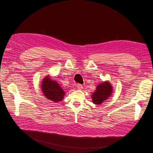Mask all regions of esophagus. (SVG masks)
<instances>
[{
  "instance_id": "1",
  "label": "esophagus",
  "mask_w": 153,
  "mask_h": 153,
  "mask_svg": "<svg viewBox=\"0 0 153 153\" xmlns=\"http://www.w3.org/2000/svg\"><path fill=\"white\" fill-rule=\"evenodd\" d=\"M76 86H77V88L79 90H81V89H82V88H83V87H82V85L81 84H77Z\"/></svg>"
}]
</instances>
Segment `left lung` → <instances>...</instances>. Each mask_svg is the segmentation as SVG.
<instances>
[{"instance_id":"left-lung-1","label":"left lung","mask_w":153,"mask_h":153,"mask_svg":"<svg viewBox=\"0 0 153 153\" xmlns=\"http://www.w3.org/2000/svg\"><path fill=\"white\" fill-rule=\"evenodd\" d=\"M112 93L113 87L109 81H107L100 83L91 95L92 102L95 105H101L103 102L111 97Z\"/></svg>"}]
</instances>
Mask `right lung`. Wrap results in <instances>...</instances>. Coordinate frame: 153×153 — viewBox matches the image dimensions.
Instances as JSON below:
<instances>
[{"label":"right lung","mask_w":153,"mask_h":153,"mask_svg":"<svg viewBox=\"0 0 153 153\" xmlns=\"http://www.w3.org/2000/svg\"><path fill=\"white\" fill-rule=\"evenodd\" d=\"M41 89L45 98L55 103L61 101L66 94L59 84L52 80L50 75L43 78L41 83Z\"/></svg>","instance_id":"add662e5"}]
</instances>
